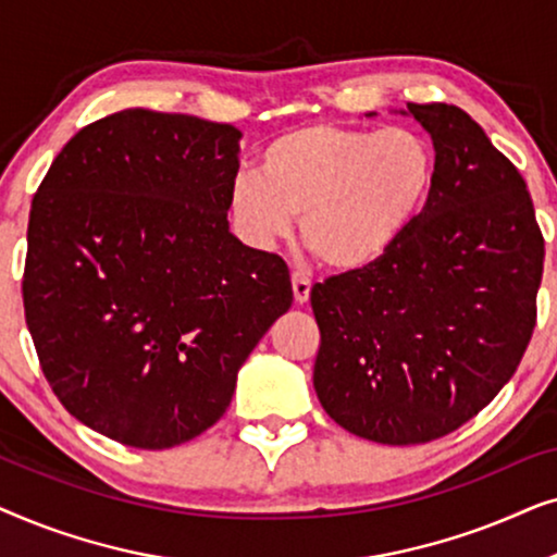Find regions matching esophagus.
Listing matches in <instances>:
<instances>
[{
	"label": "esophagus",
	"mask_w": 557,
	"mask_h": 557,
	"mask_svg": "<svg viewBox=\"0 0 557 557\" xmlns=\"http://www.w3.org/2000/svg\"><path fill=\"white\" fill-rule=\"evenodd\" d=\"M292 286H294V301L296 304H307L309 294H311V278L304 271H294L292 273Z\"/></svg>",
	"instance_id": "obj_1"
}]
</instances>
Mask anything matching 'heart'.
<instances>
[{
    "label": "heart",
    "mask_w": 557,
    "mask_h": 557,
    "mask_svg": "<svg viewBox=\"0 0 557 557\" xmlns=\"http://www.w3.org/2000/svg\"><path fill=\"white\" fill-rule=\"evenodd\" d=\"M436 177V147L418 128L309 124L276 136L258 174L235 177L231 212L258 248L276 246L301 218V238L319 261L360 271L416 225Z\"/></svg>",
    "instance_id": "heart-1"
}]
</instances>
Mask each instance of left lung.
I'll return each mask as SVG.
<instances>
[{"label": "left lung", "mask_w": 557, "mask_h": 557, "mask_svg": "<svg viewBox=\"0 0 557 557\" xmlns=\"http://www.w3.org/2000/svg\"><path fill=\"white\" fill-rule=\"evenodd\" d=\"M438 154L429 208L391 253L311 288L314 391L375 444L461 429L515 375L537 319L545 240L517 166L448 103H408Z\"/></svg>", "instance_id": "obj_1"}]
</instances>
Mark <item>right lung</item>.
<instances>
[{
  "instance_id": "obj_1",
  "label": "right lung",
  "mask_w": 557,
  "mask_h": 557,
  "mask_svg": "<svg viewBox=\"0 0 557 557\" xmlns=\"http://www.w3.org/2000/svg\"><path fill=\"white\" fill-rule=\"evenodd\" d=\"M240 132L124 109L83 126L37 187L25 322L71 416L134 448L200 436L294 301L284 258L227 231Z\"/></svg>"
}]
</instances>
